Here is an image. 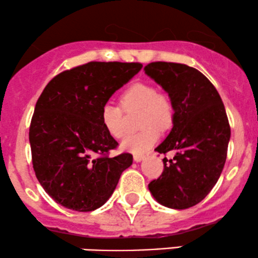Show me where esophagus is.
Here are the masks:
<instances>
[{
	"label": "esophagus",
	"instance_id": "34e87169",
	"mask_svg": "<svg viewBox=\"0 0 258 258\" xmlns=\"http://www.w3.org/2000/svg\"><path fill=\"white\" fill-rule=\"evenodd\" d=\"M143 159H144V155H142V154H135V155H133V160H135L136 162L142 161Z\"/></svg>",
	"mask_w": 258,
	"mask_h": 258
}]
</instances>
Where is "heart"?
Segmentation results:
<instances>
[{
  "mask_svg": "<svg viewBox=\"0 0 258 258\" xmlns=\"http://www.w3.org/2000/svg\"><path fill=\"white\" fill-rule=\"evenodd\" d=\"M120 105L106 103L100 110L102 123L114 138L125 136L126 111L139 110L138 125L142 130L123 139V150L133 154H143L149 150L159 138V131H166L173 122V104L168 96L160 93L155 86L146 82H136L121 93Z\"/></svg>",
  "mask_w": 258,
  "mask_h": 258,
  "instance_id": "1",
  "label": "heart"
}]
</instances>
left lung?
Here are the masks:
<instances>
[{
	"instance_id": "left-lung-1",
	"label": "left lung",
	"mask_w": 258,
	"mask_h": 258,
	"mask_svg": "<svg viewBox=\"0 0 258 258\" xmlns=\"http://www.w3.org/2000/svg\"><path fill=\"white\" fill-rule=\"evenodd\" d=\"M146 74L167 92L173 104V127L156 152L165 158L164 171L148 184L161 205L183 210L199 204L211 191L227 159L230 126L215 86L185 64L154 61Z\"/></svg>"
}]
</instances>
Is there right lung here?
<instances>
[{
  "label": "right lung",
  "mask_w": 258,
  "mask_h": 258,
  "mask_svg": "<svg viewBox=\"0 0 258 258\" xmlns=\"http://www.w3.org/2000/svg\"><path fill=\"white\" fill-rule=\"evenodd\" d=\"M142 67L90 61L58 74L44 87L29 141L35 174L55 203L74 211H93L104 205L132 165L128 153L109 156L119 143L103 126L100 110Z\"/></svg>",
  "instance_id": "obj_1"
}]
</instances>
